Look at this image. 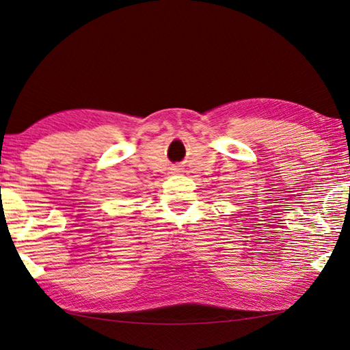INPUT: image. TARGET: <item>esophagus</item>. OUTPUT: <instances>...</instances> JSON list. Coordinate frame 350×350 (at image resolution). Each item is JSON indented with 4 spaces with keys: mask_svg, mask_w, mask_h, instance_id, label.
<instances>
[{
    "mask_svg": "<svg viewBox=\"0 0 350 350\" xmlns=\"http://www.w3.org/2000/svg\"><path fill=\"white\" fill-rule=\"evenodd\" d=\"M174 170H176V172H180V169H174Z\"/></svg>",
    "mask_w": 350,
    "mask_h": 350,
    "instance_id": "1",
    "label": "esophagus"
}]
</instances>
